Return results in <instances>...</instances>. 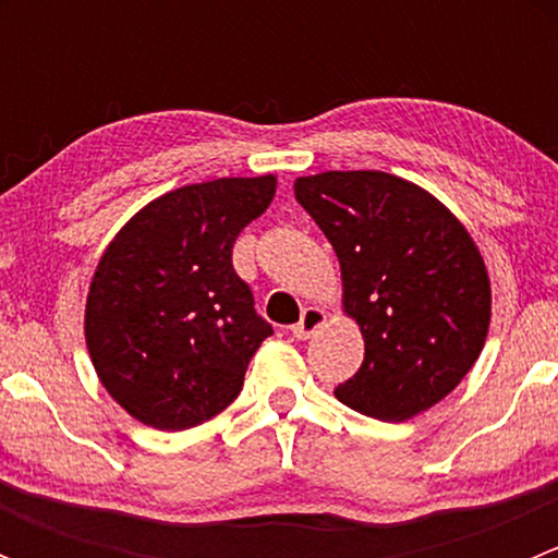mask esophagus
<instances>
[{
	"label": "esophagus",
	"mask_w": 558,
	"mask_h": 558,
	"mask_svg": "<svg viewBox=\"0 0 558 558\" xmlns=\"http://www.w3.org/2000/svg\"><path fill=\"white\" fill-rule=\"evenodd\" d=\"M324 324H326V313L320 311V307H305V311H302V318L291 326V335H294L296 340H311Z\"/></svg>",
	"instance_id": "esophagus-1"
}]
</instances>
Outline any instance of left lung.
<instances>
[{"mask_svg":"<svg viewBox=\"0 0 558 558\" xmlns=\"http://www.w3.org/2000/svg\"><path fill=\"white\" fill-rule=\"evenodd\" d=\"M294 194L340 258L342 313L364 337L362 367L335 397L380 421L446 399L492 324V280L464 223L426 189L378 170L307 174Z\"/></svg>","mask_w":558,"mask_h":558,"instance_id":"8db88e82","label":"left lung"}]
</instances>
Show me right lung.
<instances>
[{
	"instance_id": "1",
	"label": "right lung",
	"mask_w": 558,
	"mask_h": 558,
	"mask_svg": "<svg viewBox=\"0 0 558 558\" xmlns=\"http://www.w3.org/2000/svg\"><path fill=\"white\" fill-rule=\"evenodd\" d=\"M278 178H218L167 191L105 247L86 296V348L99 384L140 424L199 426L234 402L272 326L232 267L238 234Z\"/></svg>"
}]
</instances>
